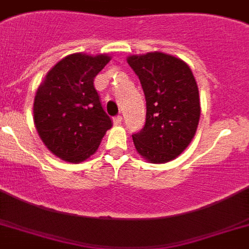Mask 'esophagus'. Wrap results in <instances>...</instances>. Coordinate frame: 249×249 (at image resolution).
<instances>
[{
  "mask_svg": "<svg viewBox=\"0 0 249 249\" xmlns=\"http://www.w3.org/2000/svg\"><path fill=\"white\" fill-rule=\"evenodd\" d=\"M121 123H123V116H120V115H119V116H115V118H114V124L115 125H120Z\"/></svg>",
  "mask_w": 249,
  "mask_h": 249,
  "instance_id": "34e87169",
  "label": "esophagus"
}]
</instances>
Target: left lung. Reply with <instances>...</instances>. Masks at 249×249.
I'll list each match as a JSON object with an SVG mask.
<instances>
[{
	"mask_svg": "<svg viewBox=\"0 0 249 249\" xmlns=\"http://www.w3.org/2000/svg\"><path fill=\"white\" fill-rule=\"evenodd\" d=\"M128 64L138 75L145 97V124L133 134L135 149L152 163L177 159L197 130L201 105L191 68L162 52L133 54Z\"/></svg>",
	"mask_w": 249,
	"mask_h": 249,
	"instance_id": "obj_1",
	"label": "left lung"
}]
</instances>
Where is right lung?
I'll return each instance as SVG.
<instances>
[{"instance_id":"1","label":"right lung","mask_w":249,"mask_h":249,"mask_svg":"<svg viewBox=\"0 0 249 249\" xmlns=\"http://www.w3.org/2000/svg\"><path fill=\"white\" fill-rule=\"evenodd\" d=\"M107 54L72 53L48 71L34 97V125L54 156L80 162L96 152L112 126L94 88Z\"/></svg>"}]
</instances>
